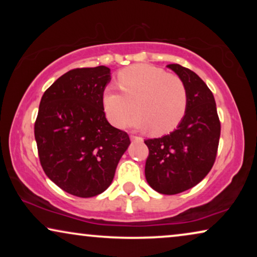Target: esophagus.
<instances>
[{
    "mask_svg": "<svg viewBox=\"0 0 257 257\" xmlns=\"http://www.w3.org/2000/svg\"><path fill=\"white\" fill-rule=\"evenodd\" d=\"M131 140H133V142H143V138H142V137L131 136Z\"/></svg>",
    "mask_w": 257,
    "mask_h": 257,
    "instance_id": "obj_1",
    "label": "esophagus"
}]
</instances>
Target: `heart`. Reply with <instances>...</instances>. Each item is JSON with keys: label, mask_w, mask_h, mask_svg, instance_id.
I'll list each match as a JSON object with an SVG mask.
<instances>
[{"label": "heart", "mask_w": 257, "mask_h": 257, "mask_svg": "<svg viewBox=\"0 0 257 257\" xmlns=\"http://www.w3.org/2000/svg\"><path fill=\"white\" fill-rule=\"evenodd\" d=\"M122 92L107 86L103 92V107L112 125L122 127L135 113L131 124L151 130L156 136L167 135L184 119L188 106V92L184 80L174 73L149 64L122 69L117 76Z\"/></svg>", "instance_id": "heart-1"}]
</instances>
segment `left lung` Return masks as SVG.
Wrapping results in <instances>:
<instances>
[{"mask_svg":"<svg viewBox=\"0 0 257 257\" xmlns=\"http://www.w3.org/2000/svg\"><path fill=\"white\" fill-rule=\"evenodd\" d=\"M167 68L184 80L188 106L177 130L161 138L145 140L149 147L145 177L154 191L173 195L194 187L212 170L221 124L215 99L206 83L179 64Z\"/></svg>","mask_w":257,"mask_h":257,"instance_id":"8db88e82","label":"left lung"}]
</instances>
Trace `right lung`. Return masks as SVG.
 <instances>
[{"instance_id": "obj_1", "label": "right lung", "mask_w": 257, "mask_h": 257, "mask_svg": "<svg viewBox=\"0 0 257 257\" xmlns=\"http://www.w3.org/2000/svg\"><path fill=\"white\" fill-rule=\"evenodd\" d=\"M110 69L70 70L42 97L35 139L42 168L69 194L91 198L113 180L115 168L131 142L105 117L103 92Z\"/></svg>"}]
</instances>
